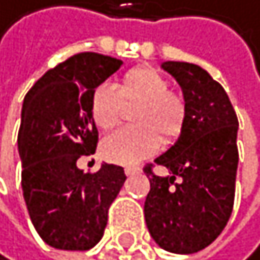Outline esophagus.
<instances>
[{
	"instance_id": "obj_1",
	"label": "esophagus",
	"mask_w": 260,
	"mask_h": 260,
	"mask_svg": "<svg viewBox=\"0 0 260 260\" xmlns=\"http://www.w3.org/2000/svg\"><path fill=\"white\" fill-rule=\"evenodd\" d=\"M141 169L138 166H126L124 167V172H126V175H134V174H138Z\"/></svg>"
}]
</instances>
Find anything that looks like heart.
<instances>
[{
	"label": "heart",
	"instance_id": "obj_1",
	"mask_svg": "<svg viewBox=\"0 0 260 260\" xmlns=\"http://www.w3.org/2000/svg\"><path fill=\"white\" fill-rule=\"evenodd\" d=\"M166 75L152 67H136L124 73L114 86L100 85L91 93L90 114L94 126L111 131L124 116V105H139L133 114L136 126L119 129L103 141L101 150L108 160L136 164L162 146L174 144L187 122V100L182 93L169 90Z\"/></svg>",
	"mask_w": 260,
	"mask_h": 260
}]
</instances>
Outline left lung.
<instances>
[{"label":"left lung","mask_w":260,"mask_h":260,"mask_svg":"<svg viewBox=\"0 0 260 260\" xmlns=\"http://www.w3.org/2000/svg\"><path fill=\"white\" fill-rule=\"evenodd\" d=\"M162 69L182 86L188 114L178 141L155 159L172 177L155 176V164L144 167L150 182L144 216L162 249L193 254L210 246L231 216L239 122L224 88L202 67L164 62Z\"/></svg>","instance_id":"8db88e82"}]
</instances>
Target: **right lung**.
<instances>
[{"label": "right lung", "instance_id": "1", "mask_svg": "<svg viewBox=\"0 0 260 260\" xmlns=\"http://www.w3.org/2000/svg\"><path fill=\"white\" fill-rule=\"evenodd\" d=\"M121 63L80 52L50 69L24 98L17 134L22 195L36 231L55 249L88 251L98 244L124 185L122 167L103 164L98 172H83L77 166L98 144L91 93Z\"/></svg>", "mask_w": 260, "mask_h": 260}]
</instances>
